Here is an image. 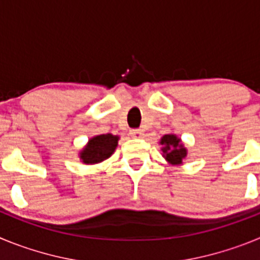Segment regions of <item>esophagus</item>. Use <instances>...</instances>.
Here are the masks:
<instances>
[{"label":"esophagus","instance_id":"1","mask_svg":"<svg viewBox=\"0 0 260 260\" xmlns=\"http://www.w3.org/2000/svg\"><path fill=\"white\" fill-rule=\"evenodd\" d=\"M130 135H132L133 138H142L144 135V133L142 128H134V130L130 132Z\"/></svg>","mask_w":260,"mask_h":260}]
</instances>
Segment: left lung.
<instances>
[{
    "instance_id": "left-lung-1",
    "label": "left lung",
    "mask_w": 260,
    "mask_h": 260,
    "mask_svg": "<svg viewBox=\"0 0 260 260\" xmlns=\"http://www.w3.org/2000/svg\"><path fill=\"white\" fill-rule=\"evenodd\" d=\"M158 143L161 144L162 157L172 165H182L187 157V148L182 143L181 138L176 134H165Z\"/></svg>"
}]
</instances>
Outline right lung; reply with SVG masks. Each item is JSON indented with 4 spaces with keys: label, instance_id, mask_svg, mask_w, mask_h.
I'll list each match as a JSON object with an SVG mask.
<instances>
[{
    "label": "right lung",
    "instance_id": "add662e5",
    "mask_svg": "<svg viewBox=\"0 0 260 260\" xmlns=\"http://www.w3.org/2000/svg\"><path fill=\"white\" fill-rule=\"evenodd\" d=\"M119 137L112 134H100L89 138L86 146L79 151L80 161L86 165L103 162L109 158L118 146Z\"/></svg>",
    "mask_w": 260,
    "mask_h": 260
}]
</instances>
